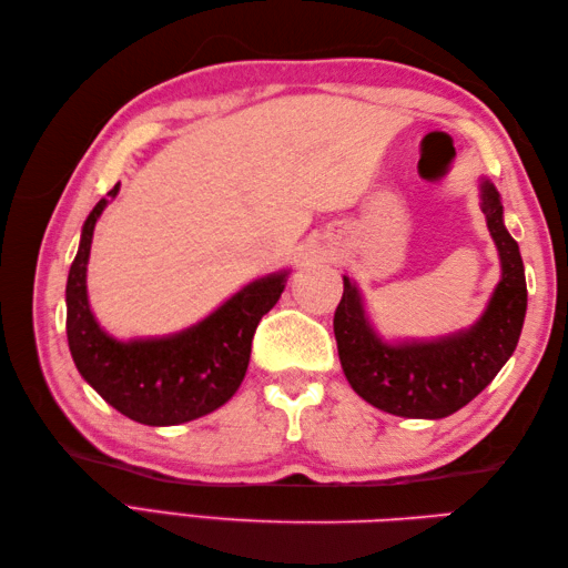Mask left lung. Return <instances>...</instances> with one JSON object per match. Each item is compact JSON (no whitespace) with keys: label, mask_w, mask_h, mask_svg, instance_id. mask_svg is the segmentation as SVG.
Listing matches in <instances>:
<instances>
[{"label":"left lung","mask_w":568,"mask_h":568,"mask_svg":"<svg viewBox=\"0 0 568 568\" xmlns=\"http://www.w3.org/2000/svg\"><path fill=\"white\" fill-rule=\"evenodd\" d=\"M480 210L500 256V281L470 327L437 339L385 342L373 329L364 295L344 275L334 336L348 385L373 407L409 419H442L468 405L508 364L527 312L520 246L503 222L500 192L480 178Z\"/></svg>","instance_id":"obj_1"}]
</instances>
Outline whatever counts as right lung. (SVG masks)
<instances>
[{
  "instance_id": "obj_1",
  "label": "right lung",
  "mask_w": 568,
  "mask_h": 568,
  "mask_svg": "<svg viewBox=\"0 0 568 568\" xmlns=\"http://www.w3.org/2000/svg\"><path fill=\"white\" fill-rule=\"evenodd\" d=\"M119 183L110 190L116 197ZM110 200L94 204L82 224L78 256L65 285V332L80 376L129 419L171 427L214 413L246 376L261 317L285 291L291 271L256 277L192 327L143 339H114L94 320L88 300V261L94 224Z\"/></svg>"
}]
</instances>
